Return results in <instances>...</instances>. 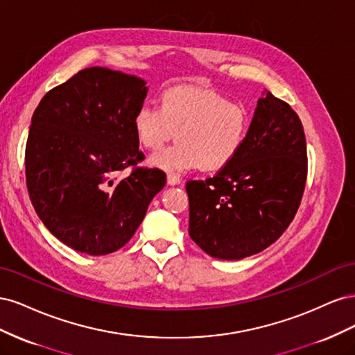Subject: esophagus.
<instances>
[{
	"label": "esophagus",
	"mask_w": 355,
	"mask_h": 355,
	"mask_svg": "<svg viewBox=\"0 0 355 355\" xmlns=\"http://www.w3.org/2000/svg\"><path fill=\"white\" fill-rule=\"evenodd\" d=\"M180 180L182 179L178 173H167V184L168 185H179Z\"/></svg>",
	"instance_id": "1"
}]
</instances>
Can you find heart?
<instances>
[{
	"mask_svg": "<svg viewBox=\"0 0 355 355\" xmlns=\"http://www.w3.org/2000/svg\"><path fill=\"white\" fill-rule=\"evenodd\" d=\"M137 142L159 149L176 132V144L161 149L149 163L164 170H219L240 153L250 130V114L241 103L201 87H171L139 106L133 116Z\"/></svg>",
	"mask_w": 355,
	"mask_h": 355,
	"instance_id": "heart-1",
	"label": "heart"
}]
</instances>
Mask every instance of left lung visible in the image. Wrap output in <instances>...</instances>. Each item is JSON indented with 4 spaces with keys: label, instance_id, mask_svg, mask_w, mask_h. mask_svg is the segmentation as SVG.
Wrapping results in <instances>:
<instances>
[{
    "label": "left lung",
    "instance_id": "8db88e82",
    "mask_svg": "<svg viewBox=\"0 0 355 355\" xmlns=\"http://www.w3.org/2000/svg\"><path fill=\"white\" fill-rule=\"evenodd\" d=\"M306 175L302 123L287 102L266 92L231 163L213 178L187 182L191 239L218 259L265 250L293 220Z\"/></svg>",
    "mask_w": 355,
    "mask_h": 355
}]
</instances>
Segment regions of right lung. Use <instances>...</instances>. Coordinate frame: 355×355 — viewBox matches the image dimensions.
<instances>
[{"instance_id": "right-lung-1", "label": "right lung", "mask_w": 355, "mask_h": 355, "mask_svg": "<svg viewBox=\"0 0 355 355\" xmlns=\"http://www.w3.org/2000/svg\"><path fill=\"white\" fill-rule=\"evenodd\" d=\"M135 75L93 67L46 93L32 115L26 187L38 218L71 249L102 256L128 243L166 185L159 168L137 166L133 116L146 98ZM132 167L120 182L113 176Z\"/></svg>"}]
</instances>
